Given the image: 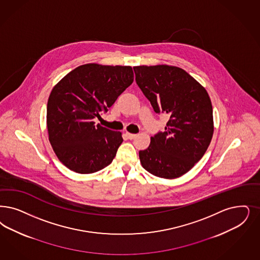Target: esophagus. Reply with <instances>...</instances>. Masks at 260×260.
I'll return each mask as SVG.
<instances>
[{
  "instance_id": "obj_1",
  "label": "esophagus",
  "mask_w": 260,
  "mask_h": 260,
  "mask_svg": "<svg viewBox=\"0 0 260 260\" xmlns=\"http://www.w3.org/2000/svg\"><path fill=\"white\" fill-rule=\"evenodd\" d=\"M125 136H126L128 139H135V137L137 136V135L131 134V133H125Z\"/></svg>"
}]
</instances>
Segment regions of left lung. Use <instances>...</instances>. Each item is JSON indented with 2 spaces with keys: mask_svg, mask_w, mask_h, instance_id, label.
<instances>
[{
  "mask_svg": "<svg viewBox=\"0 0 260 260\" xmlns=\"http://www.w3.org/2000/svg\"><path fill=\"white\" fill-rule=\"evenodd\" d=\"M135 81L156 113H166L165 132L139 152L145 170L177 179L191 170L211 142L214 123L206 88L183 69L170 65L135 66Z\"/></svg>",
  "mask_w": 260,
  "mask_h": 260,
  "instance_id": "obj_1",
  "label": "left lung"
}]
</instances>
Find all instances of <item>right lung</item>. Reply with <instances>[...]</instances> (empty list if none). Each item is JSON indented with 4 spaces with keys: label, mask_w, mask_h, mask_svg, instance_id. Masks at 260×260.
<instances>
[{
    "label": "right lung",
    "mask_w": 260,
    "mask_h": 260,
    "mask_svg": "<svg viewBox=\"0 0 260 260\" xmlns=\"http://www.w3.org/2000/svg\"><path fill=\"white\" fill-rule=\"evenodd\" d=\"M135 79L131 66L83 64L52 89L47 105L49 141L59 161L79 174L108 166L123 142L121 132L95 125Z\"/></svg>",
    "instance_id": "1"
}]
</instances>
